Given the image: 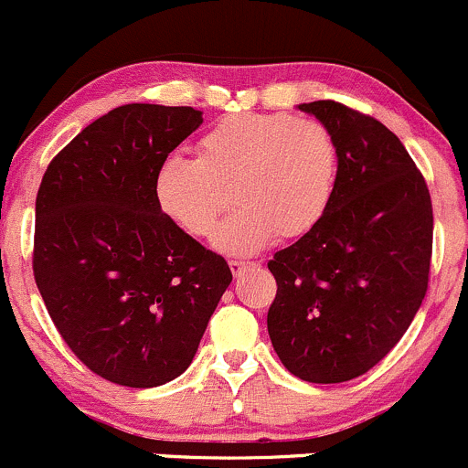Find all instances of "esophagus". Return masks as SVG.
<instances>
[{"label":"esophagus","mask_w":468,"mask_h":468,"mask_svg":"<svg viewBox=\"0 0 468 468\" xmlns=\"http://www.w3.org/2000/svg\"><path fill=\"white\" fill-rule=\"evenodd\" d=\"M248 266H250L248 261H240V259H229V268H232L234 277H239V274L243 272V270L248 268Z\"/></svg>","instance_id":"esophagus-1"}]
</instances>
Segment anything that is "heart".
Wrapping results in <instances>:
<instances>
[{
	"label": "heart",
	"mask_w": 468,
	"mask_h": 468,
	"mask_svg": "<svg viewBox=\"0 0 468 468\" xmlns=\"http://www.w3.org/2000/svg\"><path fill=\"white\" fill-rule=\"evenodd\" d=\"M335 177L338 148L324 123L288 112H239L202 134L198 157L168 155L153 191L168 220L207 239L234 185L240 207L220 225L216 245L250 254L277 234L311 232L329 209Z\"/></svg>",
	"instance_id": "1"
}]
</instances>
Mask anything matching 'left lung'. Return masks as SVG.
Instances as JSON below:
<instances>
[{
	"label": "left lung",
	"instance_id": "left-lung-1",
	"mask_svg": "<svg viewBox=\"0 0 468 468\" xmlns=\"http://www.w3.org/2000/svg\"><path fill=\"white\" fill-rule=\"evenodd\" d=\"M300 110L334 134L338 177L320 223L268 261V334L297 378L345 383L389 354L426 297L432 202L401 139L377 119L338 101Z\"/></svg>",
	"mask_w": 468,
	"mask_h": 468
}]
</instances>
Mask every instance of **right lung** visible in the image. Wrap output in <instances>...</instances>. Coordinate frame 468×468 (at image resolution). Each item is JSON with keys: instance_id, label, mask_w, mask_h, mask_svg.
<instances>
[{"instance_id": "right-lung-1", "label": "right lung", "mask_w": 468, "mask_h": 468, "mask_svg": "<svg viewBox=\"0 0 468 468\" xmlns=\"http://www.w3.org/2000/svg\"><path fill=\"white\" fill-rule=\"evenodd\" d=\"M202 123L128 103L76 134L36 198L33 277L58 334L96 377L157 388L194 360L232 270L157 207V166Z\"/></svg>"}]
</instances>
